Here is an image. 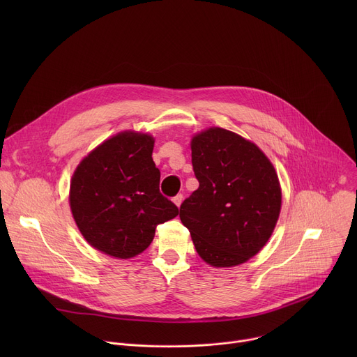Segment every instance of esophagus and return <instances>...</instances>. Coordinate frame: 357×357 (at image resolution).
Listing matches in <instances>:
<instances>
[{
    "instance_id": "34e87169",
    "label": "esophagus",
    "mask_w": 357,
    "mask_h": 357,
    "mask_svg": "<svg viewBox=\"0 0 357 357\" xmlns=\"http://www.w3.org/2000/svg\"><path fill=\"white\" fill-rule=\"evenodd\" d=\"M174 203H175V205L179 208L181 206V203H182V200H183V195L182 193H178L176 196H174Z\"/></svg>"
}]
</instances>
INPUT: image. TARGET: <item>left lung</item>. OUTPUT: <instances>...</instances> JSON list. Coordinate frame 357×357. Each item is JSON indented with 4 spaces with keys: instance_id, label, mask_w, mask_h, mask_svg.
Masks as SVG:
<instances>
[{
    "instance_id": "obj_1",
    "label": "left lung",
    "mask_w": 357,
    "mask_h": 357,
    "mask_svg": "<svg viewBox=\"0 0 357 357\" xmlns=\"http://www.w3.org/2000/svg\"><path fill=\"white\" fill-rule=\"evenodd\" d=\"M190 148L199 188L182 202L179 218L208 264L245 263L266 245L280 216L275 169L256 144L223 128L195 135Z\"/></svg>"
}]
</instances>
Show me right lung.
<instances>
[{"label": "right lung", "instance_id": "add662e5", "mask_svg": "<svg viewBox=\"0 0 357 357\" xmlns=\"http://www.w3.org/2000/svg\"><path fill=\"white\" fill-rule=\"evenodd\" d=\"M154 138L121 132L79 164L70 183V209L83 237L109 256L142 252L158 225L178 216L160 192L161 172L152 161Z\"/></svg>", "mask_w": 357, "mask_h": 357}]
</instances>
